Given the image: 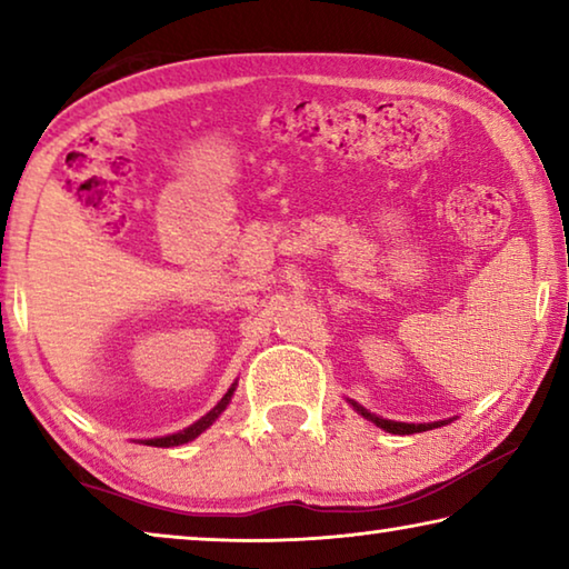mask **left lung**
Listing matches in <instances>:
<instances>
[{"label":"left lung","instance_id":"left-lung-1","mask_svg":"<svg viewBox=\"0 0 569 569\" xmlns=\"http://www.w3.org/2000/svg\"><path fill=\"white\" fill-rule=\"evenodd\" d=\"M349 403L351 407L361 413L363 419H369V421H373L377 423L379 429H383V431H389V435H417V431H429V429H437V427H445V423H449V421H431V423H407V421H391V419H383V417H377V413H371V411H366L361 403H356V401H351L349 399Z\"/></svg>","mask_w":569,"mask_h":569}]
</instances>
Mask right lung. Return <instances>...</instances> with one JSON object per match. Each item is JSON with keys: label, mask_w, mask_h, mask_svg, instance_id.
I'll return each instance as SVG.
<instances>
[{"label": "right lung", "mask_w": 569, "mask_h": 569, "mask_svg": "<svg viewBox=\"0 0 569 569\" xmlns=\"http://www.w3.org/2000/svg\"><path fill=\"white\" fill-rule=\"evenodd\" d=\"M233 391H236V383L226 391V397L220 399L216 407L206 413V417H200L196 423H190L188 429L178 431V435L160 437V439H146V441H142V445H148V447H180V445H188V441H192L196 437L203 435L208 427H213V421L220 417V413L226 411V407L230 403V397H233Z\"/></svg>", "instance_id": "obj_1"}]
</instances>
